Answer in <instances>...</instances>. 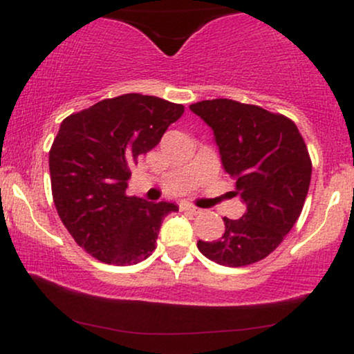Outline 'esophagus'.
I'll use <instances>...</instances> for the list:
<instances>
[{
    "label": "esophagus",
    "instance_id": "34e87169",
    "mask_svg": "<svg viewBox=\"0 0 354 354\" xmlns=\"http://www.w3.org/2000/svg\"><path fill=\"white\" fill-rule=\"evenodd\" d=\"M181 209L186 211V213H189V214H200L201 213L200 208H196L194 205H189V203H183Z\"/></svg>",
    "mask_w": 354,
    "mask_h": 354
}]
</instances>
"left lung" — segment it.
Instances as JSON below:
<instances>
[{
    "label": "left lung",
    "mask_w": 354,
    "mask_h": 354,
    "mask_svg": "<svg viewBox=\"0 0 354 354\" xmlns=\"http://www.w3.org/2000/svg\"><path fill=\"white\" fill-rule=\"evenodd\" d=\"M189 109L213 129L223 168L246 205L243 218H223L221 238L200 239L198 250L223 266L261 261L293 228L310 189L311 160L301 133L290 118L233 100H205Z\"/></svg>",
    "instance_id": "left-lung-1"
}]
</instances>
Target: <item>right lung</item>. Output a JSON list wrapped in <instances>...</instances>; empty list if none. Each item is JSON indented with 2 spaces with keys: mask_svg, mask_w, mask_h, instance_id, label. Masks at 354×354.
Wrapping results in <instances>:
<instances>
[{
  "mask_svg": "<svg viewBox=\"0 0 354 354\" xmlns=\"http://www.w3.org/2000/svg\"><path fill=\"white\" fill-rule=\"evenodd\" d=\"M183 113V104L129 93L63 120L50 149L53 201L93 258L129 266L151 256L161 223L178 206L126 196L129 168Z\"/></svg>",
  "mask_w": 354,
  "mask_h": 354,
  "instance_id": "1",
  "label": "right lung"
}]
</instances>
